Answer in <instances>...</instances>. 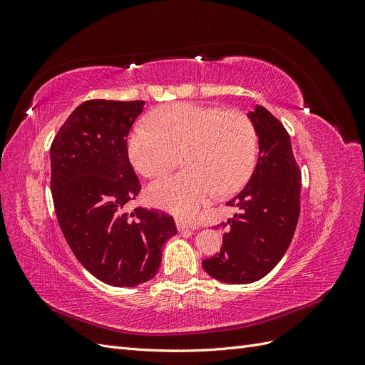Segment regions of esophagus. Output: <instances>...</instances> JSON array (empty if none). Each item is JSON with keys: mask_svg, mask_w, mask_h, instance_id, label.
<instances>
[{"mask_svg": "<svg viewBox=\"0 0 365 365\" xmlns=\"http://www.w3.org/2000/svg\"><path fill=\"white\" fill-rule=\"evenodd\" d=\"M176 227H178V231H185V230H197V227L195 224H189V222H184V220L178 219L176 220Z\"/></svg>", "mask_w": 365, "mask_h": 365, "instance_id": "esophagus-1", "label": "esophagus"}]
</instances>
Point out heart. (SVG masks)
Here are the masks:
<instances>
[{
	"mask_svg": "<svg viewBox=\"0 0 365 365\" xmlns=\"http://www.w3.org/2000/svg\"><path fill=\"white\" fill-rule=\"evenodd\" d=\"M149 125L152 129L132 130L128 141L135 169L157 178L173 168L181 152L185 168L150 184L149 200L163 210L190 217L217 190L235 192L251 175L257 140L244 114L180 102L153 111Z\"/></svg>",
	"mask_w": 365,
	"mask_h": 365,
	"instance_id": "1",
	"label": "heart"
}]
</instances>
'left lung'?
I'll return each instance as SVG.
<instances>
[{"label":"left lung","instance_id":"8db88e82","mask_svg":"<svg viewBox=\"0 0 365 365\" xmlns=\"http://www.w3.org/2000/svg\"><path fill=\"white\" fill-rule=\"evenodd\" d=\"M259 138V157L247 185L227 205L239 208L227 222L219 254L202 268L213 279L248 284L271 272L289 248L300 216L302 173L291 138L267 108L247 114Z\"/></svg>","mask_w":365,"mask_h":365}]
</instances>
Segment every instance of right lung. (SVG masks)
<instances>
[{
  "label": "right lung",
  "mask_w": 365,
  "mask_h": 365,
  "mask_svg": "<svg viewBox=\"0 0 365 365\" xmlns=\"http://www.w3.org/2000/svg\"><path fill=\"white\" fill-rule=\"evenodd\" d=\"M145 102L88 101L77 106L50 149L58 222L76 259L96 279L132 288L155 277L163 247L176 235L173 217L125 207L141 185L126 137Z\"/></svg>",
  "instance_id": "add662e5"
}]
</instances>
